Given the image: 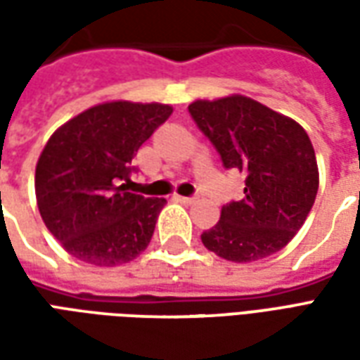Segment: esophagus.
<instances>
[{"mask_svg":"<svg viewBox=\"0 0 360 360\" xmlns=\"http://www.w3.org/2000/svg\"><path fill=\"white\" fill-rule=\"evenodd\" d=\"M173 198H175V200H177V202H181V204H193V202H195V198H193V196L175 195V196H173Z\"/></svg>","mask_w":360,"mask_h":360,"instance_id":"obj_1","label":"esophagus"}]
</instances>
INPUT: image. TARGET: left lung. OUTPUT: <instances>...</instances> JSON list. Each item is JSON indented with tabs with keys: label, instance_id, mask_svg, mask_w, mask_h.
I'll return each mask as SVG.
<instances>
[{
	"label": "left lung",
	"instance_id": "left-lung-1",
	"mask_svg": "<svg viewBox=\"0 0 360 360\" xmlns=\"http://www.w3.org/2000/svg\"><path fill=\"white\" fill-rule=\"evenodd\" d=\"M227 169L247 175L243 200L221 208L204 247L231 262H255L293 239L318 193V165L309 134L295 119L247 96L196 100L188 105Z\"/></svg>",
	"mask_w": 360,
	"mask_h": 360
}]
</instances>
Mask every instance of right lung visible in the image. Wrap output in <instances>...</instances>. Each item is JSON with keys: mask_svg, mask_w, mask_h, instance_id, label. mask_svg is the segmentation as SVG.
Wrapping results in <instances>:
<instances>
[{"mask_svg": "<svg viewBox=\"0 0 360 360\" xmlns=\"http://www.w3.org/2000/svg\"><path fill=\"white\" fill-rule=\"evenodd\" d=\"M173 108L115 100L69 119L36 164V202L61 247L82 262L119 266L148 247L165 198L129 193L133 158Z\"/></svg>", "mask_w": 360, "mask_h": 360, "instance_id": "obj_1", "label": "right lung"}]
</instances>
